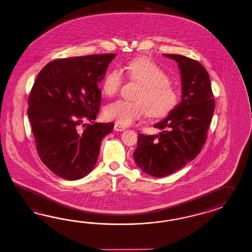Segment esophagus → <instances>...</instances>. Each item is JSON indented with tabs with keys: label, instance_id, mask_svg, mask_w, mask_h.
I'll use <instances>...</instances> for the list:
<instances>
[{
	"label": "esophagus",
	"instance_id": "1",
	"mask_svg": "<svg viewBox=\"0 0 252 252\" xmlns=\"http://www.w3.org/2000/svg\"><path fill=\"white\" fill-rule=\"evenodd\" d=\"M114 129L117 130V131H123V130L125 129V127H123V126L120 125V124H118V123H115V125H114Z\"/></svg>",
	"mask_w": 252,
	"mask_h": 252
}]
</instances>
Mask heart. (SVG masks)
I'll use <instances>...</instances> for the list:
<instances>
[{"instance_id": "heart-1", "label": "heart", "mask_w": 252, "mask_h": 252, "mask_svg": "<svg viewBox=\"0 0 252 252\" xmlns=\"http://www.w3.org/2000/svg\"><path fill=\"white\" fill-rule=\"evenodd\" d=\"M129 78L142 85V90L135 102L117 100L109 104L104 115L118 124L128 126L147 113L151 118L166 116L176 108L179 102V92L170 84L167 73L153 60L146 58H136L126 65ZM123 72L110 70L102 82V91L108 97H113L123 84Z\"/></svg>"}]
</instances>
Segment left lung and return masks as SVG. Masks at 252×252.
Here are the masks:
<instances>
[{
	"label": "left lung",
	"instance_id": "left-lung-1",
	"mask_svg": "<svg viewBox=\"0 0 252 252\" xmlns=\"http://www.w3.org/2000/svg\"><path fill=\"white\" fill-rule=\"evenodd\" d=\"M177 62L182 100L168 116L155 124L157 135L139 134L133 153L144 173L163 177L186 166L198 155L207 140L215 110L209 75L199 62L181 55L163 54Z\"/></svg>",
	"mask_w": 252,
	"mask_h": 252
}]
</instances>
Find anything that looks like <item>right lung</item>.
<instances>
[{
	"label": "right lung",
	"mask_w": 252,
	"mask_h": 252,
	"mask_svg": "<svg viewBox=\"0 0 252 252\" xmlns=\"http://www.w3.org/2000/svg\"><path fill=\"white\" fill-rule=\"evenodd\" d=\"M115 54L53 60L39 72L28 97L27 114L39 157L66 180L85 177L95 167L100 143L112 123H93L101 102L97 88ZM84 119L91 122L83 130Z\"/></svg>",
	"instance_id": "right-lung-1"
}]
</instances>
